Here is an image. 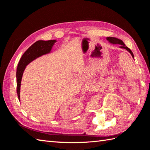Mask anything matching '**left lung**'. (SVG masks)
Wrapping results in <instances>:
<instances>
[{
    "instance_id": "obj_1",
    "label": "left lung",
    "mask_w": 150,
    "mask_h": 150,
    "mask_svg": "<svg viewBox=\"0 0 150 150\" xmlns=\"http://www.w3.org/2000/svg\"><path fill=\"white\" fill-rule=\"evenodd\" d=\"M108 40H109V42L111 44H119L120 45V47L121 48H124V49H126L127 51H128V52L131 53V55H132L133 58H134V56H133V52H132V50H130L129 48H128V47L126 46L125 44L122 42V40H121L120 39H118L117 38H115V37H107L106 38Z\"/></svg>"
}]
</instances>
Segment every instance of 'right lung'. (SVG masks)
Instances as JSON below:
<instances>
[{
	"label": "right lung",
	"instance_id": "right-lung-1",
	"mask_svg": "<svg viewBox=\"0 0 150 150\" xmlns=\"http://www.w3.org/2000/svg\"><path fill=\"white\" fill-rule=\"evenodd\" d=\"M55 42V40H38L31 45L21 57L17 69V92L19 100L21 80L26 66L37 57L50 53Z\"/></svg>",
	"mask_w": 150,
	"mask_h": 150
}]
</instances>
